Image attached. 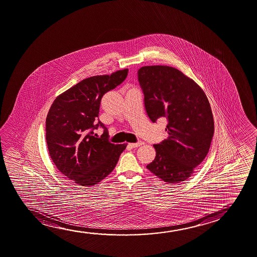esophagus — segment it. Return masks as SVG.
<instances>
[{"mask_svg": "<svg viewBox=\"0 0 257 257\" xmlns=\"http://www.w3.org/2000/svg\"><path fill=\"white\" fill-rule=\"evenodd\" d=\"M142 145H144L143 142H138V143H135V144H128V146H130L131 148H137V147L141 146Z\"/></svg>", "mask_w": 257, "mask_h": 257, "instance_id": "esophagus-1", "label": "esophagus"}]
</instances>
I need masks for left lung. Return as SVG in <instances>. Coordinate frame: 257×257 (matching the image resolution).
<instances>
[{
	"label": "left lung",
	"instance_id": "8db88e82",
	"mask_svg": "<svg viewBox=\"0 0 257 257\" xmlns=\"http://www.w3.org/2000/svg\"><path fill=\"white\" fill-rule=\"evenodd\" d=\"M145 106L152 122L167 120L168 138L154 145L156 157L147 168L169 184L188 180L210 150L214 120L210 103L201 87L169 66L138 69Z\"/></svg>",
	"mask_w": 257,
	"mask_h": 257
}]
</instances>
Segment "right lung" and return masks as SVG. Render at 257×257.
I'll use <instances>...</instances> for the list:
<instances>
[{"mask_svg": "<svg viewBox=\"0 0 257 257\" xmlns=\"http://www.w3.org/2000/svg\"><path fill=\"white\" fill-rule=\"evenodd\" d=\"M128 69L83 79L54 99L46 119L51 159L76 185L98 184L114 169L126 145L108 141V131L98 119L103 95L126 79ZM104 128L100 138L93 131Z\"/></svg>", "mask_w": 257, "mask_h": 257, "instance_id": "right-lung-1", "label": "right lung"}]
</instances>
